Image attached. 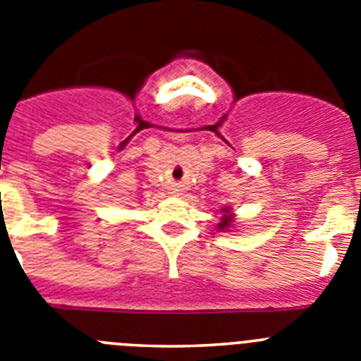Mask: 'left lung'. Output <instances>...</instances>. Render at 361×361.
Returning a JSON list of instances; mask_svg holds the SVG:
<instances>
[{
  "instance_id": "1",
  "label": "left lung",
  "mask_w": 361,
  "mask_h": 361,
  "mask_svg": "<svg viewBox=\"0 0 361 361\" xmlns=\"http://www.w3.org/2000/svg\"><path fill=\"white\" fill-rule=\"evenodd\" d=\"M224 213H228V209H224ZM231 226V216L224 215V219L220 220V224H219V229H224V228H229Z\"/></svg>"
}]
</instances>
